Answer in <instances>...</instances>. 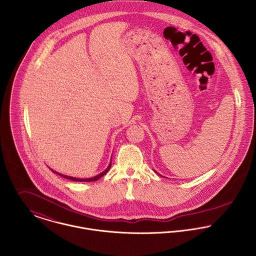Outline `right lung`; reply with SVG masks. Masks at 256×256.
I'll return each mask as SVG.
<instances>
[{
	"label": "right lung",
	"mask_w": 256,
	"mask_h": 256,
	"mask_svg": "<svg viewBox=\"0 0 256 256\" xmlns=\"http://www.w3.org/2000/svg\"><path fill=\"white\" fill-rule=\"evenodd\" d=\"M110 168H111V162L110 164V166H108V168L104 170V172H102V174H100L98 176H94V178H72V176H64V174H60L59 172H54L53 170H51L53 172H55V174H59V176H61L62 178H67V180H73V182H96V180H100V178H102L108 170H110Z\"/></svg>",
	"instance_id": "obj_1"
}]
</instances>
